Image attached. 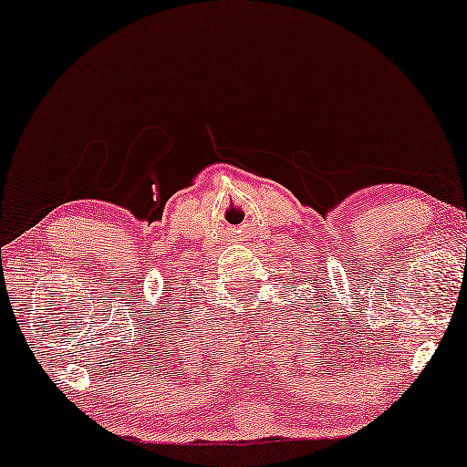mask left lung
Returning a JSON list of instances; mask_svg holds the SVG:
<instances>
[{
  "mask_svg": "<svg viewBox=\"0 0 467 467\" xmlns=\"http://www.w3.org/2000/svg\"><path fill=\"white\" fill-rule=\"evenodd\" d=\"M323 304H327V300H325V302H323ZM317 308H318V306H317Z\"/></svg>",
  "mask_w": 467,
  "mask_h": 467,
  "instance_id": "left-lung-1",
  "label": "left lung"
}]
</instances>
